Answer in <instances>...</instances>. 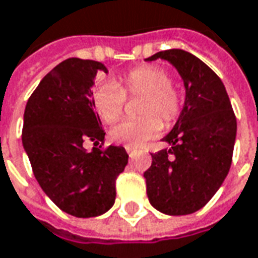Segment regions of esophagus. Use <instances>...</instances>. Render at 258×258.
<instances>
[{"mask_svg":"<svg viewBox=\"0 0 258 258\" xmlns=\"http://www.w3.org/2000/svg\"><path fill=\"white\" fill-rule=\"evenodd\" d=\"M125 149H126V152H127V154H129V156H132L133 153H135V149H132V147H127V146H126Z\"/></svg>","mask_w":258,"mask_h":258,"instance_id":"1","label":"esophagus"}]
</instances>
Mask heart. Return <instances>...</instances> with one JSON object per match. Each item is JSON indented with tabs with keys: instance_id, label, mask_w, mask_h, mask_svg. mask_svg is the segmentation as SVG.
I'll return each instance as SVG.
<instances>
[{
	"instance_id": "b5f03b06",
	"label": "heart",
	"mask_w": 258,
	"mask_h": 258,
	"mask_svg": "<svg viewBox=\"0 0 258 258\" xmlns=\"http://www.w3.org/2000/svg\"><path fill=\"white\" fill-rule=\"evenodd\" d=\"M122 88L115 81H104L92 91V105L102 122H116L125 106L126 95H142L139 119L122 120L111 129V139L127 147H142L161 129V122L170 125L181 112L180 94L171 87V76L159 66H142L120 78ZM158 116L156 117L155 115Z\"/></svg>"
}]
</instances>
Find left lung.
<instances>
[{"label": "left lung", "instance_id": "1", "mask_svg": "<svg viewBox=\"0 0 258 258\" xmlns=\"http://www.w3.org/2000/svg\"><path fill=\"white\" fill-rule=\"evenodd\" d=\"M166 60L185 88L184 106L163 142L170 149L152 154L145 173L153 208L166 215H189L221 188L232 164L236 116L222 80L202 60L181 49L159 51L146 61Z\"/></svg>", "mask_w": 258, "mask_h": 258}]
</instances>
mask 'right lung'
Segmentation results:
<instances>
[{"instance_id":"add662e5","label":"right lung","mask_w":258,"mask_h":258,"mask_svg":"<svg viewBox=\"0 0 258 258\" xmlns=\"http://www.w3.org/2000/svg\"><path fill=\"white\" fill-rule=\"evenodd\" d=\"M108 73L99 61L67 58L47 73L33 91L24 113L22 145L35 178L63 212L76 218L105 214L115 204V180L125 170L122 146L101 152L105 132L92 91L97 73ZM101 147V146H99Z\"/></svg>"}]
</instances>
